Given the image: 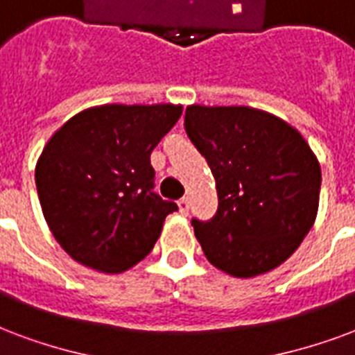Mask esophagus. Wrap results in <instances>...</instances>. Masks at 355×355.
<instances>
[{
    "instance_id": "34e87169",
    "label": "esophagus",
    "mask_w": 355,
    "mask_h": 355,
    "mask_svg": "<svg viewBox=\"0 0 355 355\" xmlns=\"http://www.w3.org/2000/svg\"><path fill=\"white\" fill-rule=\"evenodd\" d=\"M178 206H180V211L185 215V213H189V207H191V202H189L187 196H183V198L178 202Z\"/></svg>"
}]
</instances>
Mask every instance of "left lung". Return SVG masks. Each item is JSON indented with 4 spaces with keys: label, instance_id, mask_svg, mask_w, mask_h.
Listing matches in <instances>:
<instances>
[{
    "label": "left lung",
    "instance_id": "1",
    "mask_svg": "<svg viewBox=\"0 0 355 355\" xmlns=\"http://www.w3.org/2000/svg\"><path fill=\"white\" fill-rule=\"evenodd\" d=\"M185 130L217 187L209 220L194 234L215 268L257 277L281 266L313 228L322 172L300 132L249 106H189Z\"/></svg>",
    "mask_w": 355,
    "mask_h": 355
}]
</instances>
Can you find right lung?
<instances>
[{
	"label": "right lung",
	"mask_w": 355,
	"mask_h": 355,
	"mask_svg": "<svg viewBox=\"0 0 355 355\" xmlns=\"http://www.w3.org/2000/svg\"><path fill=\"white\" fill-rule=\"evenodd\" d=\"M181 106L105 105L71 117L35 168L42 213L67 254L119 273L148 257L175 202L155 189L151 151Z\"/></svg>",
	"instance_id": "right-lung-1"
}]
</instances>
